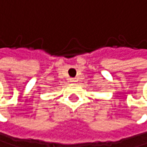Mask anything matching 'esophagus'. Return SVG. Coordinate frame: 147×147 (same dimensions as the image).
I'll list each match as a JSON object with an SVG mask.
<instances>
[{"label": "esophagus", "instance_id": "esophagus-1", "mask_svg": "<svg viewBox=\"0 0 147 147\" xmlns=\"http://www.w3.org/2000/svg\"><path fill=\"white\" fill-rule=\"evenodd\" d=\"M70 81H71V82H75L76 80H75L74 78H70Z\"/></svg>", "mask_w": 147, "mask_h": 147}]
</instances>
